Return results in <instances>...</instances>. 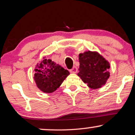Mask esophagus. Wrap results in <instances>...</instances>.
Returning a JSON list of instances; mask_svg holds the SVG:
<instances>
[{
  "label": "esophagus",
  "mask_w": 135,
  "mask_h": 135,
  "mask_svg": "<svg viewBox=\"0 0 135 135\" xmlns=\"http://www.w3.org/2000/svg\"><path fill=\"white\" fill-rule=\"evenodd\" d=\"M70 72L71 73H76L78 72V68L76 66H73V68L70 70Z\"/></svg>",
  "instance_id": "obj_1"
}]
</instances>
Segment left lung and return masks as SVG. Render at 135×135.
<instances>
[{"label": "left lung", "instance_id": "obj_1", "mask_svg": "<svg viewBox=\"0 0 135 135\" xmlns=\"http://www.w3.org/2000/svg\"><path fill=\"white\" fill-rule=\"evenodd\" d=\"M78 76L91 89H98L106 84L109 77L110 64L96 51H86L79 54Z\"/></svg>", "mask_w": 135, "mask_h": 135}]
</instances>
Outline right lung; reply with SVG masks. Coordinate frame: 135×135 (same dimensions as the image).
Returning <instances> with one entry per match:
<instances>
[{"label":"right lung","mask_w":135,"mask_h":135,"mask_svg":"<svg viewBox=\"0 0 135 135\" xmlns=\"http://www.w3.org/2000/svg\"><path fill=\"white\" fill-rule=\"evenodd\" d=\"M34 79L37 88L45 93H51L61 85L69 72L51 59L43 57L36 64Z\"/></svg>","instance_id":"obj_1"}]
</instances>
